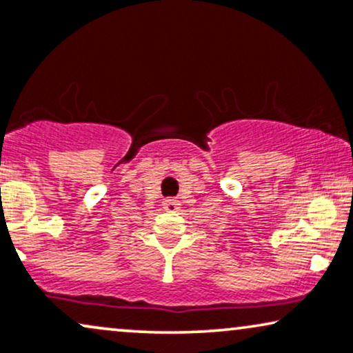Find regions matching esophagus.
I'll list each match as a JSON object with an SVG mask.
<instances>
[{"label":"esophagus","instance_id":"1","mask_svg":"<svg viewBox=\"0 0 353 353\" xmlns=\"http://www.w3.org/2000/svg\"><path fill=\"white\" fill-rule=\"evenodd\" d=\"M163 207H164V210H168V212H176V210H179L181 202L179 200L169 197V199L163 200Z\"/></svg>","mask_w":353,"mask_h":353}]
</instances>
